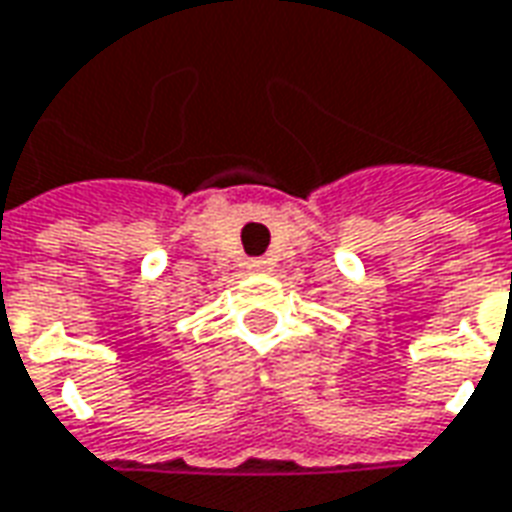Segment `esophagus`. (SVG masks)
I'll use <instances>...</instances> for the list:
<instances>
[{
  "mask_svg": "<svg viewBox=\"0 0 512 512\" xmlns=\"http://www.w3.org/2000/svg\"><path fill=\"white\" fill-rule=\"evenodd\" d=\"M250 267H253V270H264V262L262 259H259V262H250Z\"/></svg>",
  "mask_w": 512,
  "mask_h": 512,
  "instance_id": "1",
  "label": "esophagus"
}]
</instances>
